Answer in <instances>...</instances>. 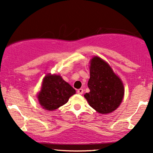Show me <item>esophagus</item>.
I'll return each mask as SVG.
<instances>
[{
    "instance_id": "obj_1",
    "label": "esophagus",
    "mask_w": 153,
    "mask_h": 153,
    "mask_svg": "<svg viewBox=\"0 0 153 153\" xmlns=\"http://www.w3.org/2000/svg\"><path fill=\"white\" fill-rule=\"evenodd\" d=\"M77 93H78V94H80V95H82V94H83V89H82V88H80V89H78V90L77 91Z\"/></svg>"
}]
</instances>
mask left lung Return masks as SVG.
I'll list each match as a JSON object with an SVG mask.
<instances>
[{"label":"left lung","instance_id":"left-lung-1","mask_svg":"<svg viewBox=\"0 0 153 153\" xmlns=\"http://www.w3.org/2000/svg\"><path fill=\"white\" fill-rule=\"evenodd\" d=\"M90 79L88 86L90 92L84 97L97 112L106 114L120 106L124 95L122 80L108 62L98 56L90 60Z\"/></svg>","mask_w":153,"mask_h":153}]
</instances>
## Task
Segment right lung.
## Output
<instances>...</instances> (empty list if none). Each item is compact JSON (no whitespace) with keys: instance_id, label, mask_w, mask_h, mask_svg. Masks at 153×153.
I'll list each match as a JSON object with an SVG mask.
<instances>
[{"instance_id":"right-lung-1","label":"right lung","mask_w":153,"mask_h":153,"mask_svg":"<svg viewBox=\"0 0 153 153\" xmlns=\"http://www.w3.org/2000/svg\"><path fill=\"white\" fill-rule=\"evenodd\" d=\"M75 90L59 75L48 73L37 94L39 103L45 110L54 111L68 102Z\"/></svg>"}]
</instances>
